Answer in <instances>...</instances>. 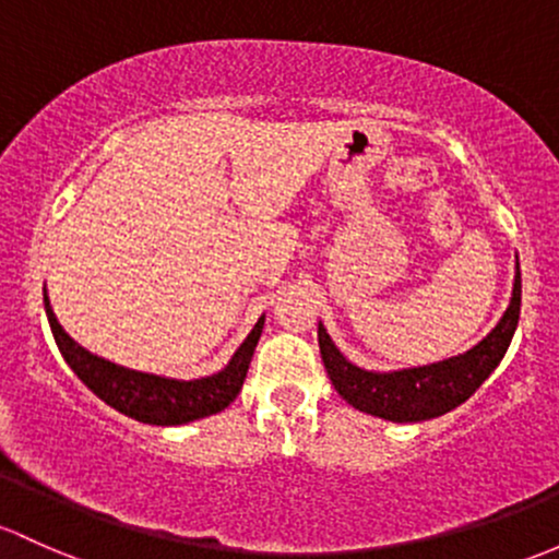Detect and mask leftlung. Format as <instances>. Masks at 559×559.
I'll list each match as a JSON object with an SVG mask.
<instances>
[{"label":"left lung","instance_id":"obj_1","mask_svg":"<svg viewBox=\"0 0 559 559\" xmlns=\"http://www.w3.org/2000/svg\"><path fill=\"white\" fill-rule=\"evenodd\" d=\"M520 302L522 278L520 262H516L514 289L507 313L501 316L496 329L485 340H479L472 350H466V354H457L437 364H426V367L372 372V369L356 367L354 361H348V358L340 354V348L332 343L324 324H319L321 358H324L326 374L332 380L334 391L350 407H356L358 413L393 423L431 420L461 407L490 378L492 369L501 364L514 337L516 321H520Z\"/></svg>","mask_w":559,"mask_h":559}]
</instances>
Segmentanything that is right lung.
Listing matches in <instances>:
<instances>
[{
  "mask_svg": "<svg viewBox=\"0 0 559 559\" xmlns=\"http://www.w3.org/2000/svg\"><path fill=\"white\" fill-rule=\"evenodd\" d=\"M45 313L63 361L72 367V372L78 374L82 383L91 388L102 402L115 407L117 413L128 415V418L139 423H150V426H181V423L201 420L209 418V415L222 413L238 396L240 388H243L251 356H254L264 326V316H260V321L251 329L249 337L240 343V348L235 350L227 367L219 369L216 374L198 380H176L120 367V364L109 361V358H102L82 348L58 324L56 313L50 308V299H47V289Z\"/></svg>",
  "mask_w": 559,
  "mask_h": 559,
  "instance_id": "right-lung-1",
  "label": "right lung"
}]
</instances>
